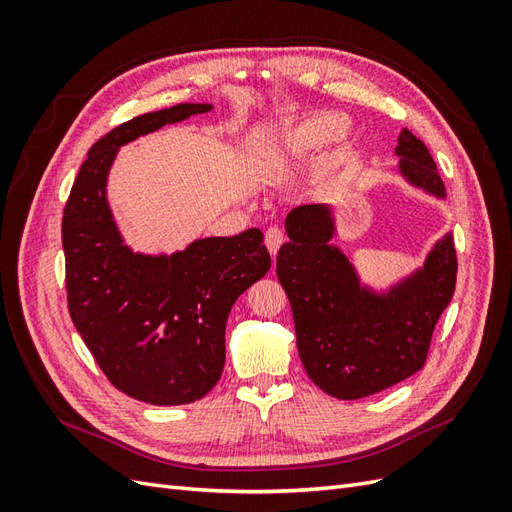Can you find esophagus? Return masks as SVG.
Listing matches in <instances>:
<instances>
[{
    "label": "esophagus",
    "mask_w": 512,
    "mask_h": 512,
    "mask_svg": "<svg viewBox=\"0 0 512 512\" xmlns=\"http://www.w3.org/2000/svg\"><path fill=\"white\" fill-rule=\"evenodd\" d=\"M284 241H286V239H284V232H282L280 228L271 226V228L265 232V245H267V250H269V254H271L273 258H275L277 250H280Z\"/></svg>",
    "instance_id": "esophagus-1"
}]
</instances>
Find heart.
<instances>
[{"instance_id": "obj_1", "label": "heart", "mask_w": 512, "mask_h": 512, "mask_svg": "<svg viewBox=\"0 0 512 512\" xmlns=\"http://www.w3.org/2000/svg\"><path fill=\"white\" fill-rule=\"evenodd\" d=\"M352 143L354 128L350 119L333 111H314L294 119L290 126L282 128L271 138L267 145V164L269 168L282 170L299 164L324 145L329 156L316 173V179H322L329 173L333 162L350 151Z\"/></svg>"}]
</instances>
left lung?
I'll return each mask as SVG.
<instances>
[{"label": "left lung", "instance_id": "obj_1", "mask_svg": "<svg viewBox=\"0 0 512 512\" xmlns=\"http://www.w3.org/2000/svg\"><path fill=\"white\" fill-rule=\"evenodd\" d=\"M395 156L401 179L446 200L436 162L406 128ZM286 235L290 241L277 252V280L292 307L301 363L318 389L337 399H361L416 374L455 292L451 232L433 243L421 267L386 286L365 282L354 256L333 243V205L294 207L286 215Z\"/></svg>", "mask_w": 512, "mask_h": 512}]
</instances>
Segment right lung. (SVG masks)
Wrapping results in <instances>:
<instances>
[{
  "instance_id": "add662e5",
  "label": "right lung",
  "mask_w": 512,
  "mask_h": 512,
  "mask_svg": "<svg viewBox=\"0 0 512 512\" xmlns=\"http://www.w3.org/2000/svg\"><path fill=\"white\" fill-rule=\"evenodd\" d=\"M213 104L138 115L89 149L61 222L68 309L76 331L121 393L183 406L218 384L230 307L271 267L262 232L194 239L177 252H136L121 235L106 183L123 145Z\"/></svg>"
}]
</instances>
